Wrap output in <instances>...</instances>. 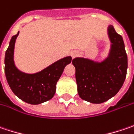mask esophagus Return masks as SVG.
<instances>
[{
  "instance_id": "1",
  "label": "esophagus",
  "mask_w": 134,
  "mask_h": 134,
  "mask_svg": "<svg viewBox=\"0 0 134 134\" xmlns=\"http://www.w3.org/2000/svg\"><path fill=\"white\" fill-rule=\"evenodd\" d=\"M78 55V52H76V51H73L72 52H71V56H72V58H75L76 56Z\"/></svg>"
}]
</instances>
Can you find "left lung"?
Returning <instances> with one entry per match:
<instances>
[{"label":"left lung","mask_w":134,"mask_h":134,"mask_svg":"<svg viewBox=\"0 0 134 134\" xmlns=\"http://www.w3.org/2000/svg\"><path fill=\"white\" fill-rule=\"evenodd\" d=\"M107 31L111 46L103 61L75 58L72 61L76 68L79 95L91 103H101L115 96L126 78L127 56L122 37L111 25Z\"/></svg>","instance_id":"left-lung-1"}]
</instances>
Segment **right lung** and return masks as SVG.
Masks as SVG:
<instances>
[{
  "label": "right lung",
  "instance_id": "add662e5",
  "mask_svg": "<svg viewBox=\"0 0 134 134\" xmlns=\"http://www.w3.org/2000/svg\"><path fill=\"white\" fill-rule=\"evenodd\" d=\"M19 34V31L12 37L5 53L4 71L7 82L15 94L27 103L37 105L48 101L55 95L57 82L72 58H63L37 73H24L14 63L15 43Z\"/></svg>",
  "mask_w": 134,
  "mask_h": 134
}]
</instances>
